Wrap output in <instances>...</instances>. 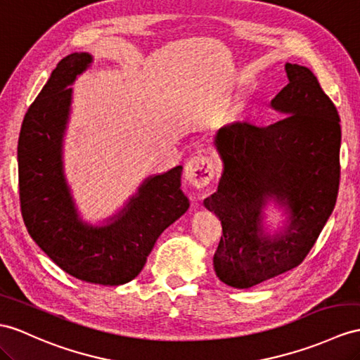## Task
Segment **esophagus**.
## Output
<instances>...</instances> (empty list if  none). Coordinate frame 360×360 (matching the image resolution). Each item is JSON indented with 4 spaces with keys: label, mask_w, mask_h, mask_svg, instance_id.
<instances>
[{
    "label": "esophagus",
    "mask_w": 360,
    "mask_h": 360,
    "mask_svg": "<svg viewBox=\"0 0 360 360\" xmlns=\"http://www.w3.org/2000/svg\"><path fill=\"white\" fill-rule=\"evenodd\" d=\"M215 165L214 160L206 154H195L185 165V179L195 188L207 186L214 179Z\"/></svg>",
    "instance_id": "1"
}]
</instances>
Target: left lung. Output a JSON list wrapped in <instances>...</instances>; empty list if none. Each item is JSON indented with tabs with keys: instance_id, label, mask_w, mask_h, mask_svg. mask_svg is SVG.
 Instances as JSON below:
<instances>
[{
	"instance_id": "obj_1",
	"label": "left lung",
	"mask_w": 360,
	"mask_h": 360,
	"mask_svg": "<svg viewBox=\"0 0 360 360\" xmlns=\"http://www.w3.org/2000/svg\"><path fill=\"white\" fill-rule=\"evenodd\" d=\"M285 73L288 84L270 102L283 119L269 127L233 122L214 139L223 174L205 206L223 227L215 274L235 288L253 287L300 266L336 205L338 110L311 70L287 63ZM269 198L288 214L283 231L275 236L262 226Z\"/></svg>"
}]
</instances>
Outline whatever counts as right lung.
Returning a JSON list of instances; mask_svg holds the SVG:
<instances>
[{"mask_svg":"<svg viewBox=\"0 0 360 360\" xmlns=\"http://www.w3.org/2000/svg\"><path fill=\"white\" fill-rule=\"evenodd\" d=\"M93 63L90 53L59 60L30 105L18 139V180L24 224L33 241L68 275L81 281L120 285L143 269L160 233L189 207L181 166L151 175L103 226L77 215L63 166V139L77 75Z\"/></svg>","mask_w":360,"mask_h":360,"instance_id":"obj_1","label":"right lung"}]
</instances>
